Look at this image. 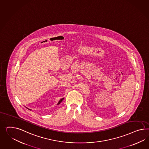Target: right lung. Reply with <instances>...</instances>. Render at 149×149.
Here are the masks:
<instances>
[{
  "label": "right lung",
  "instance_id": "obj_1",
  "mask_svg": "<svg viewBox=\"0 0 149 149\" xmlns=\"http://www.w3.org/2000/svg\"><path fill=\"white\" fill-rule=\"evenodd\" d=\"M64 98H63L60 99V100L59 101V102L58 103V104H58H58H59L61 102H62V101H63V100H64ZM29 109V110H30V111H31V109Z\"/></svg>",
  "mask_w": 149,
  "mask_h": 149
}]
</instances>
